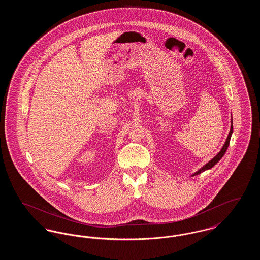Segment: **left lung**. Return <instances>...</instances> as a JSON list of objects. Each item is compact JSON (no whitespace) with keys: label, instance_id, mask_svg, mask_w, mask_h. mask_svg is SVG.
<instances>
[{"label":"left lung","instance_id":"left-lung-1","mask_svg":"<svg viewBox=\"0 0 260 260\" xmlns=\"http://www.w3.org/2000/svg\"><path fill=\"white\" fill-rule=\"evenodd\" d=\"M232 134H233V121H232V119H231V128H230V132H229V134H228V136H227V138H226V141H225V143H224V145H223L221 150H220V151L217 153V155L214 156L209 162H207L205 166H203L196 173H193L192 176L198 175L199 173H203V172L208 171V170H210L212 167H214V165H216V164L218 162V161H220V159L224 156L226 150H227L228 146H229V143H230V139H231Z\"/></svg>","mask_w":260,"mask_h":260}]
</instances>
